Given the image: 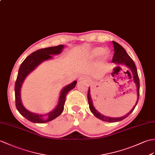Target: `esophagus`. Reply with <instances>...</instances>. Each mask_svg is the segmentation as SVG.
Returning a JSON list of instances; mask_svg holds the SVG:
<instances>
[{"label":"esophagus","mask_w":155,"mask_h":155,"mask_svg":"<svg viewBox=\"0 0 155 155\" xmlns=\"http://www.w3.org/2000/svg\"><path fill=\"white\" fill-rule=\"evenodd\" d=\"M78 81L80 82H88V80L87 78H86L85 77H81L80 78H79Z\"/></svg>","instance_id":"esophagus-1"}]
</instances>
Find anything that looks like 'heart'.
<instances>
[{
  "instance_id": "obj_1",
  "label": "heart",
  "mask_w": 155,
  "mask_h": 155,
  "mask_svg": "<svg viewBox=\"0 0 155 155\" xmlns=\"http://www.w3.org/2000/svg\"><path fill=\"white\" fill-rule=\"evenodd\" d=\"M102 56L103 59H107L110 56V51L107 49H104L101 47H96L90 50L89 51L81 54L78 57V59L82 61H92L97 58L99 55Z\"/></svg>"
}]
</instances>
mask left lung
I'll use <instances>...</instances> for the list:
<instances>
[{"mask_svg":"<svg viewBox=\"0 0 155 155\" xmlns=\"http://www.w3.org/2000/svg\"><path fill=\"white\" fill-rule=\"evenodd\" d=\"M112 42H113V45L114 48V55L112 59V62L114 63H116V64H117V65H124L128 68L129 70H127V71L129 72V73L130 74L131 77L132 76L133 78H134V83L136 85L137 92V102L134 107H133L129 112H128L127 114H125V116L119 117H107V116H104V115L100 114V112H98V111L94 107V104H93L92 100L91 98V89L89 88L87 98H88V101L89 104V108L91 110V112L94 114L97 118H98L100 120L104 121L110 122V123H113V122H117V121L123 120L125 118H126L129 114L133 112V111L134 110L138 102L139 97V88H140L139 79L138 77L137 70L134 61L132 60V59L130 57H129V55H128L127 53L124 49L123 47L120 45L119 44H117V43L116 41H113Z\"/></svg>","mask_w":155,"mask_h":155,"instance_id":"8db88e82","label":"left lung"}]
</instances>
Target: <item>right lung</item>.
<instances>
[{
  "mask_svg": "<svg viewBox=\"0 0 155 155\" xmlns=\"http://www.w3.org/2000/svg\"><path fill=\"white\" fill-rule=\"evenodd\" d=\"M64 46L60 45L55 47H50V48L39 49L34 51L27 57L19 68L18 73L15 83V99L16 107L21 116H24L33 123L44 124L51 121L59 116L63 112L64 109V102H65L66 96L71 90H73L76 86L77 81H74L71 84H68L61 90L60 92L58 103L56 107L52 111L46 114H36L28 110L23 105L21 100V88L23 82L26 78L33 72L36 68L45 61L51 59L52 55H59L63 51Z\"/></svg>",
  "mask_w": 155,
  "mask_h": 155,
  "instance_id": "right-lung-1",
  "label": "right lung"
}]
</instances>
